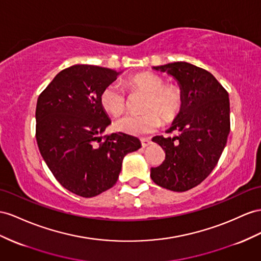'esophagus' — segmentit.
Masks as SVG:
<instances>
[{
    "label": "esophagus",
    "mask_w": 261,
    "mask_h": 261,
    "mask_svg": "<svg viewBox=\"0 0 261 261\" xmlns=\"http://www.w3.org/2000/svg\"><path fill=\"white\" fill-rule=\"evenodd\" d=\"M151 143H152L151 140L148 139V138L141 139V145H142V148H146V146H149Z\"/></svg>",
    "instance_id": "34e87169"
}]
</instances>
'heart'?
Here are the masks:
<instances>
[{"label":"heart","mask_w":261,"mask_h":261,"mask_svg":"<svg viewBox=\"0 0 261 261\" xmlns=\"http://www.w3.org/2000/svg\"><path fill=\"white\" fill-rule=\"evenodd\" d=\"M132 92L145 93L141 115H129L116 123V129L130 136H145L174 119L182 108L183 95L175 85H164V80L155 73L142 72L131 77L128 83ZM100 105L112 117H120L126 109L124 92L116 85L105 87L100 93Z\"/></svg>","instance_id":"1"}]
</instances>
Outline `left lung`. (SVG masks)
I'll return each instance as SVG.
<instances>
[{"instance_id":"left-lung-1","label":"left lung","mask_w":261,"mask_h":261,"mask_svg":"<svg viewBox=\"0 0 261 261\" xmlns=\"http://www.w3.org/2000/svg\"><path fill=\"white\" fill-rule=\"evenodd\" d=\"M174 78L183 95L182 108L168 132L153 142L165 151V160L151 168V178L166 190L185 192L211 174L222 155L230 131L229 98L211 72L186 62L153 67Z\"/></svg>"}]
</instances>
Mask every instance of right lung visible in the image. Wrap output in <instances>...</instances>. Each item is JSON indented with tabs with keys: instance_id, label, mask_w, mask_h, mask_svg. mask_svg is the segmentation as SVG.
Returning <instances> with one entry per match:
<instances>
[{
	"instance_id": "right-lung-1",
	"label": "right lung",
	"mask_w": 261,
	"mask_h": 261,
	"mask_svg": "<svg viewBox=\"0 0 261 261\" xmlns=\"http://www.w3.org/2000/svg\"><path fill=\"white\" fill-rule=\"evenodd\" d=\"M120 73L73 65L58 72L37 99L39 152L57 181L79 196L93 197L112 188L123 158L141 148L139 139L122 132L102 136L111 121L100 93Z\"/></svg>"
}]
</instances>
